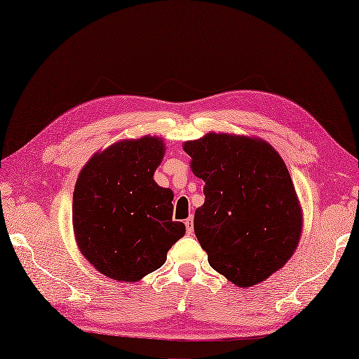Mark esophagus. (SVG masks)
I'll use <instances>...</instances> for the list:
<instances>
[{"mask_svg":"<svg viewBox=\"0 0 359 359\" xmlns=\"http://www.w3.org/2000/svg\"><path fill=\"white\" fill-rule=\"evenodd\" d=\"M185 227H187V233L191 235L192 233V218L185 219Z\"/></svg>","mask_w":359,"mask_h":359,"instance_id":"1","label":"esophagus"}]
</instances>
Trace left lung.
<instances>
[{"label":"left lung","instance_id":"obj_1","mask_svg":"<svg viewBox=\"0 0 359 359\" xmlns=\"http://www.w3.org/2000/svg\"><path fill=\"white\" fill-rule=\"evenodd\" d=\"M205 182L194 232L210 267L238 287L278 271L296 250L302 209L287 165L270 144L208 133L183 145Z\"/></svg>","mask_w":359,"mask_h":359}]
</instances>
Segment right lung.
Returning <instances> with one entry per match:
<instances>
[{"mask_svg": "<svg viewBox=\"0 0 359 359\" xmlns=\"http://www.w3.org/2000/svg\"><path fill=\"white\" fill-rule=\"evenodd\" d=\"M159 137L126 140L97 153L77 179L72 226L80 252L107 278L136 282L161 269L185 235L172 219V192L153 180Z\"/></svg>", "mask_w": 359, "mask_h": 359, "instance_id": "obj_1", "label": "right lung"}]
</instances>
